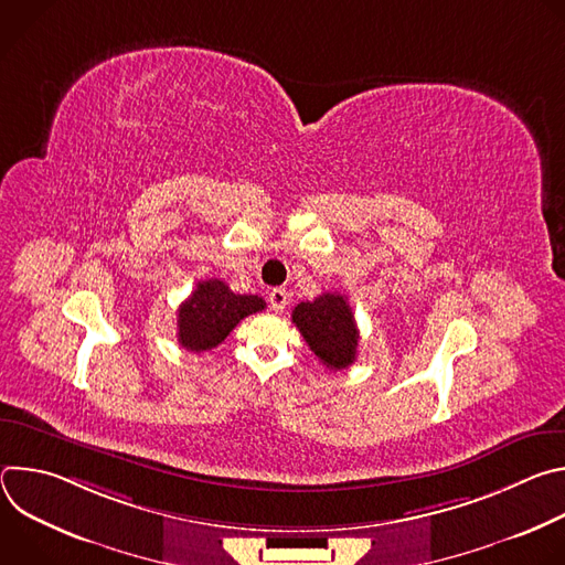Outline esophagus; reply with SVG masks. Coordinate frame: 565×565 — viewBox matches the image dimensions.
Segmentation results:
<instances>
[{"instance_id":"34e87169","label":"esophagus","mask_w":565,"mask_h":565,"mask_svg":"<svg viewBox=\"0 0 565 565\" xmlns=\"http://www.w3.org/2000/svg\"><path fill=\"white\" fill-rule=\"evenodd\" d=\"M268 301H270V308L279 312V310H284L286 303H288V292H286L284 288H273V290L268 292Z\"/></svg>"}]
</instances>
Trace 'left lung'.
<instances>
[{
	"label": "left lung",
	"instance_id": "1",
	"mask_svg": "<svg viewBox=\"0 0 565 565\" xmlns=\"http://www.w3.org/2000/svg\"><path fill=\"white\" fill-rule=\"evenodd\" d=\"M292 321L327 369L340 371L355 362L360 331L344 295L324 292L312 301L297 303Z\"/></svg>",
	"mask_w": 565,
	"mask_h": 565
}]
</instances>
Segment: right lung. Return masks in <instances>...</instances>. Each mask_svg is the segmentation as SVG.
I'll return each instance as SVG.
<instances>
[{
  "instance_id": "add662e5",
  "label": "right lung",
  "mask_w": 565,
  "mask_h": 565,
  "mask_svg": "<svg viewBox=\"0 0 565 565\" xmlns=\"http://www.w3.org/2000/svg\"><path fill=\"white\" fill-rule=\"evenodd\" d=\"M266 308L259 295H236L221 279L199 281L179 308V344L192 353L218 347L241 319Z\"/></svg>"
}]
</instances>
